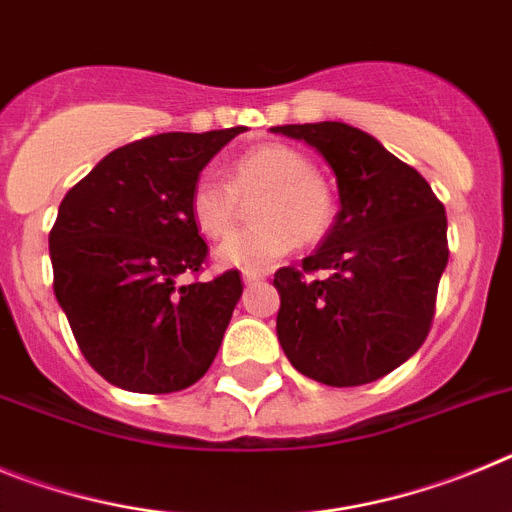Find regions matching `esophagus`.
Masks as SVG:
<instances>
[{"mask_svg": "<svg viewBox=\"0 0 512 512\" xmlns=\"http://www.w3.org/2000/svg\"><path fill=\"white\" fill-rule=\"evenodd\" d=\"M266 277H269V271H264V269L243 271V282H246V284H256V282H261V279H266Z\"/></svg>", "mask_w": 512, "mask_h": 512, "instance_id": "1", "label": "esophagus"}]
</instances>
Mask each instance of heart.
<instances>
[{
	"label": "heart",
	"mask_w": 512,
	"mask_h": 512,
	"mask_svg": "<svg viewBox=\"0 0 512 512\" xmlns=\"http://www.w3.org/2000/svg\"><path fill=\"white\" fill-rule=\"evenodd\" d=\"M251 205L259 223L235 230L215 248V261L228 269L259 271L282 259L295 243H315L328 233L336 215L333 189L297 148L264 143L241 153L230 164L228 182L215 174H200L192 184L189 210L194 223L210 238L228 233Z\"/></svg>",
	"instance_id": "1"
}]
</instances>
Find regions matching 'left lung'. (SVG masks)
<instances>
[{
  "label": "left lung",
  "instance_id": "1",
  "mask_svg": "<svg viewBox=\"0 0 512 512\" xmlns=\"http://www.w3.org/2000/svg\"><path fill=\"white\" fill-rule=\"evenodd\" d=\"M333 169L341 210L300 269L274 274L277 338L328 387L377 382L423 346L449 264L446 210L413 166L346 122L277 125ZM325 270V278H312Z\"/></svg>",
  "mask_w": 512,
  "mask_h": 512
}]
</instances>
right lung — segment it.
I'll list each match as a JSON object with an SVG mask.
<instances>
[{"label": "right lung", "mask_w": 512, "mask_h": 512, "mask_svg": "<svg viewBox=\"0 0 512 512\" xmlns=\"http://www.w3.org/2000/svg\"><path fill=\"white\" fill-rule=\"evenodd\" d=\"M241 128L164 133L104 156L58 207L53 292L89 364L143 395L205 377L243 295L238 271L179 284L207 259L189 194Z\"/></svg>", "instance_id": "right-lung-1"}]
</instances>
